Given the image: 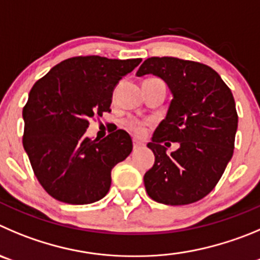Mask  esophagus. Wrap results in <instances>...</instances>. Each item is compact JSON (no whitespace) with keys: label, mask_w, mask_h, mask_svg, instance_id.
I'll return each instance as SVG.
<instances>
[{"label":"esophagus","mask_w":260,"mask_h":260,"mask_svg":"<svg viewBox=\"0 0 260 260\" xmlns=\"http://www.w3.org/2000/svg\"><path fill=\"white\" fill-rule=\"evenodd\" d=\"M141 146H142V142L137 141V140H133V149L137 150V149H140Z\"/></svg>","instance_id":"obj_1"}]
</instances>
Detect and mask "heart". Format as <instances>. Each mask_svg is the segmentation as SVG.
Returning <instances> with one entry per match:
<instances>
[{"instance_id":"obj_1","label":"heart","mask_w":260,"mask_h":260,"mask_svg":"<svg viewBox=\"0 0 260 260\" xmlns=\"http://www.w3.org/2000/svg\"><path fill=\"white\" fill-rule=\"evenodd\" d=\"M124 125L132 135H135L136 137L142 138L146 136L147 129L151 127V122L150 120H140V119L129 118L125 120Z\"/></svg>"}]
</instances>
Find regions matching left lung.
<instances>
[{
  "instance_id": "obj_1",
  "label": "left lung",
  "mask_w": 260,
  "mask_h": 260,
  "mask_svg": "<svg viewBox=\"0 0 260 260\" xmlns=\"http://www.w3.org/2000/svg\"><path fill=\"white\" fill-rule=\"evenodd\" d=\"M145 74L160 77L173 93L147 144L155 163L144 176L146 192L166 205L196 203L217 186L234 155L239 118L232 92L214 69L191 60L149 57L137 72ZM171 142L180 147L167 154Z\"/></svg>"
}]
</instances>
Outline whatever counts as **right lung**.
I'll list each match as a JSON object with an SVG mask.
<instances>
[{
    "instance_id": "1",
    "label": "right lung",
    "mask_w": 260,
    "mask_h": 260,
    "mask_svg": "<svg viewBox=\"0 0 260 260\" xmlns=\"http://www.w3.org/2000/svg\"><path fill=\"white\" fill-rule=\"evenodd\" d=\"M141 59L75 56L38 79L23 108V146L46 192L67 204H91L108 193L111 169L132 151V138L116 129L104 140L84 132L110 110L118 82Z\"/></svg>"
}]
</instances>
